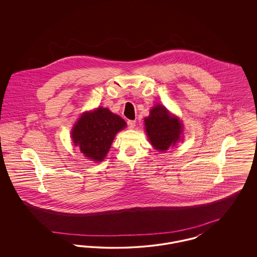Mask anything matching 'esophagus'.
<instances>
[{
	"mask_svg": "<svg viewBox=\"0 0 257 257\" xmlns=\"http://www.w3.org/2000/svg\"><path fill=\"white\" fill-rule=\"evenodd\" d=\"M127 125H128V128L133 129L135 126H136V121L135 120H128L127 121Z\"/></svg>",
	"mask_w": 257,
	"mask_h": 257,
	"instance_id": "esophagus-1",
	"label": "esophagus"
}]
</instances>
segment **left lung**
Instances as JSON below:
<instances>
[{
  "mask_svg": "<svg viewBox=\"0 0 257 257\" xmlns=\"http://www.w3.org/2000/svg\"><path fill=\"white\" fill-rule=\"evenodd\" d=\"M146 130L151 145L160 151L175 146L182 132V127L176 117H171L166 108L156 106L145 119Z\"/></svg>",
  "mask_w": 257,
  "mask_h": 257,
  "instance_id": "left-lung-1",
  "label": "left lung"
}]
</instances>
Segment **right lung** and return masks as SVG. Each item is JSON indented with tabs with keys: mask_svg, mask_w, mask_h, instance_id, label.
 I'll return each mask as SVG.
<instances>
[{
	"mask_svg": "<svg viewBox=\"0 0 257 257\" xmlns=\"http://www.w3.org/2000/svg\"><path fill=\"white\" fill-rule=\"evenodd\" d=\"M126 126L120 116L106 108L84 113L72 131L74 145L89 159L102 161L110 149L115 134Z\"/></svg>",
	"mask_w": 257,
	"mask_h": 257,
	"instance_id": "1",
	"label": "right lung"
}]
</instances>
